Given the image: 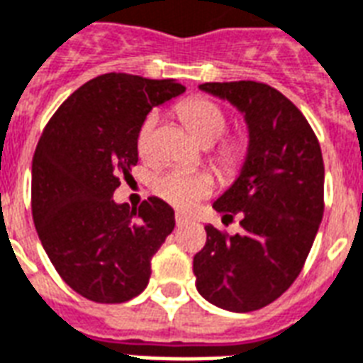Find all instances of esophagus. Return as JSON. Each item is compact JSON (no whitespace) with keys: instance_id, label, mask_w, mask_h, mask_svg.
Wrapping results in <instances>:
<instances>
[{"instance_id":"34e87169","label":"esophagus","mask_w":363,"mask_h":363,"mask_svg":"<svg viewBox=\"0 0 363 363\" xmlns=\"http://www.w3.org/2000/svg\"><path fill=\"white\" fill-rule=\"evenodd\" d=\"M189 222V216H185L184 212H176V223L178 225H184V223Z\"/></svg>"}]
</instances>
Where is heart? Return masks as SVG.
I'll use <instances>...</instances> for the list:
<instances>
[{"label": "heart", "mask_w": 363, "mask_h": 363, "mask_svg": "<svg viewBox=\"0 0 363 363\" xmlns=\"http://www.w3.org/2000/svg\"><path fill=\"white\" fill-rule=\"evenodd\" d=\"M176 113L182 118L187 130L197 138L203 145H212L222 138L228 130V116L223 108L206 97H191L176 107ZM155 128L157 114H147L138 128L135 147L141 159H149L155 149ZM249 145L243 138H230L218 143L212 155V162L216 164L222 176H235L247 160ZM152 191L164 203L176 206L179 211H187L211 191V182L201 174H193L184 168H170L159 174L152 182Z\"/></svg>", "instance_id": "heart-1"}]
</instances>
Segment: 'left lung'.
I'll return each mask as SVG.
<instances>
[{
  "instance_id": "obj_1",
  "label": "left lung",
  "mask_w": 363,
  "mask_h": 363,
  "mask_svg": "<svg viewBox=\"0 0 363 363\" xmlns=\"http://www.w3.org/2000/svg\"><path fill=\"white\" fill-rule=\"evenodd\" d=\"M199 88L245 114L249 152L239 178L214 201L241 233L204 225L193 258L197 291L214 306L252 312L287 291L306 262L323 218V159L304 114L262 82H206Z\"/></svg>"
}]
</instances>
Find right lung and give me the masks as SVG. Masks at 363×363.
<instances>
[{
  "mask_svg": "<svg viewBox=\"0 0 363 363\" xmlns=\"http://www.w3.org/2000/svg\"><path fill=\"white\" fill-rule=\"evenodd\" d=\"M174 80L108 72L86 82L51 116L32 159V216L49 260L78 295L101 304L138 296L151 258L172 233L170 204H116L138 164L135 135L149 111L178 97Z\"/></svg>",
  "mask_w": 363,
  "mask_h": 363,
  "instance_id": "obj_1",
  "label": "right lung"
}]
</instances>
